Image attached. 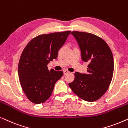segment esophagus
<instances>
[{
    "mask_svg": "<svg viewBox=\"0 0 128 128\" xmlns=\"http://www.w3.org/2000/svg\"><path fill=\"white\" fill-rule=\"evenodd\" d=\"M63 72H64V75H67L68 74H69V73H70V72H69L68 70H64L63 71Z\"/></svg>",
    "mask_w": 128,
    "mask_h": 128,
    "instance_id": "obj_1",
    "label": "esophagus"
}]
</instances>
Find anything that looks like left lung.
I'll list each match as a JSON object with an SVG mask.
<instances>
[{"label":"left lung","instance_id":"8db88e82","mask_svg":"<svg viewBox=\"0 0 128 128\" xmlns=\"http://www.w3.org/2000/svg\"><path fill=\"white\" fill-rule=\"evenodd\" d=\"M78 42L82 60L88 63L86 74L75 72L69 86L82 100L94 102L106 92L111 82L114 62L112 52L104 40L92 33L71 32Z\"/></svg>","mask_w":128,"mask_h":128}]
</instances>
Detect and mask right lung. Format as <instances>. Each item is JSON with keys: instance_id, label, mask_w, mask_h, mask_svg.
I'll list each match as a JSON object with an SVG mask.
<instances>
[{"instance_id": "1", "label": "right lung", "mask_w": 128, "mask_h": 128, "mask_svg": "<svg viewBox=\"0 0 128 128\" xmlns=\"http://www.w3.org/2000/svg\"><path fill=\"white\" fill-rule=\"evenodd\" d=\"M71 31L37 36L28 42L20 56L18 74L20 86L32 102L39 104L52 95L54 85L63 75L61 71L49 70L47 65L57 58L58 52Z\"/></svg>"}]
</instances>
